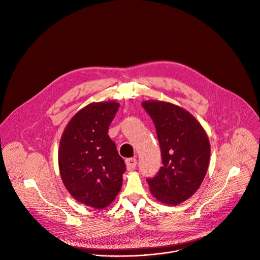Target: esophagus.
<instances>
[{
	"instance_id": "34e87169",
	"label": "esophagus",
	"mask_w": 260,
	"mask_h": 260,
	"mask_svg": "<svg viewBox=\"0 0 260 260\" xmlns=\"http://www.w3.org/2000/svg\"><path fill=\"white\" fill-rule=\"evenodd\" d=\"M125 165H126V169L129 171V170H134L137 166V159L134 158V157H131V158H126L125 159Z\"/></svg>"
}]
</instances>
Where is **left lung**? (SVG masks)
Masks as SVG:
<instances>
[{
    "label": "left lung",
    "instance_id": "1",
    "mask_svg": "<svg viewBox=\"0 0 260 260\" xmlns=\"http://www.w3.org/2000/svg\"><path fill=\"white\" fill-rule=\"evenodd\" d=\"M143 107L156 127L162 166L147 179L152 194L168 205L189 199L207 173L210 143L199 121L187 110L165 102H145Z\"/></svg>",
    "mask_w": 260,
    "mask_h": 260
}]
</instances>
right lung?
Segmentation results:
<instances>
[{"mask_svg":"<svg viewBox=\"0 0 260 260\" xmlns=\"http://www.w3.org/2000/svg\"><path fill=\"white\" fill-rule=\"evenodd\" d=\"M119 107L115 102L91 104L68 122L59 145V170L78 202L103 209L120 191L125 164L107 135Z\"/></svg>","mask_w":260,"mask_h":260,"instance_id":"add662e5","label":"right lung"}]
</instances>
